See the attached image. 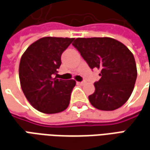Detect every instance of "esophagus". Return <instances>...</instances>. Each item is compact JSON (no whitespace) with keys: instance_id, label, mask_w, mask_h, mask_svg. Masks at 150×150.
<instances>
[{"instance_id":"1","label":"esophagus","mask_w":150,"mask_h":150,"mask_svg":"<svg viewBox=\"0 0 150 150\" xmlns=\"http://www.w3.org/2000/svg\"><path fill=\"white\" fill-rule=\"evenodd\" d=\"M77 83H79V84H80V85H82V84H83V83H85V81L83 80V81H81V82H77Z\"/></svg>"}]
</instances>
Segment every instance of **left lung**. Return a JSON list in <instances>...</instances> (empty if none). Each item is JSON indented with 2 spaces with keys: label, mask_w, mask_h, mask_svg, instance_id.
Returning <instances> with one entry per match:
<instances>
[{
  "label": "left lung",
  "mask_w": 150,
  "mask_h": 150,
  "mask_svg": "<svg viewBox=\"0 0 150 150\" xmlns=\"http://www.w3.org/2000/svg\"><path fill=\"white\" fill-rule=\"evenodd\" d=\"M91 69L100 70L95 91L88 96L97 109L113 111L131 97L137 77L135 57L121 42L112 38H78L72 43Z\"/></svg>",
  "instance_id": "left-lung-1"
}]
</instances>
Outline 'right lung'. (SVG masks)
Returning <instances> with one entry per match:
<instances>
[{"instance_id":"1","label":"right lung","mask_w":150,"mask_h":150,"mask_svg":"<svg viewBox=\"0 0 150 150\" xmlns=\"http://www.w3.org/2000/svg\"><path fill=\"white\" fill-rule=\"evenodd\" d=\"M74 39L44 37L32 43L21 57L20 86L29 103L41 112L58 113L69 106L75 81L53 76L62 64V52Z\"/></svg>"}]
</instances>
